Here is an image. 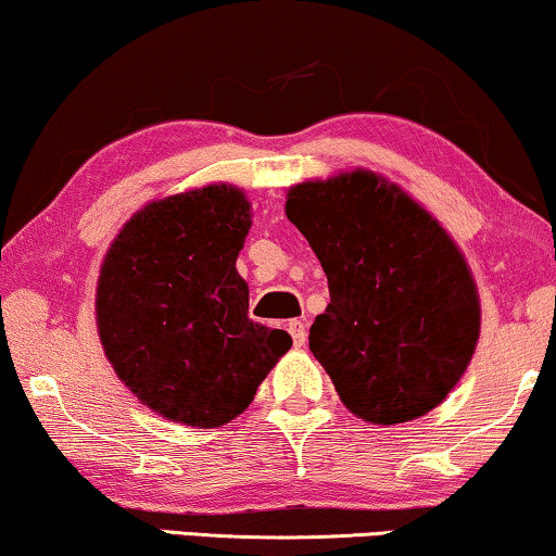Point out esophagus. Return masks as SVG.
Returning a JSON list of instances; mask_svg holds the SVG:
<instances>
[{"mask_svg": "<svg viewBox=\"0 0 556 556\" xmlns=\"http://www.w3.org/2000/svg\"><path fill=\"white\" fill-rule=\"evenodd\" d=\"M288 333H291V337H293V344H295V346L306 344L308 329H306V324L299 321V318H293V321H288Z\"/></svg>", "mask_w": 556, "mask_h": 556, "instance_id": "34e87169", "label": "esophagus"}]
</instances>
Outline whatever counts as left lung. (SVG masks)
<instances>
[{
    "mask_svg": "<svg viewBox=\"0 0 556 556\" xmlns=\"http://www.w3.org/2000/svg\"><path fill=\"white\" fill-rule=\"evenodd\" d=\"M286 217L329 280L308 346L349 413L400 425L435 409L481 337L476 278L445 227L369 169L288 187Z\"/></svg>",
    "mask_w": 556,
    "mask_h": 556,
    "instance_id": "left-lung-1",
    "label": "left lung"
}]
</instances>
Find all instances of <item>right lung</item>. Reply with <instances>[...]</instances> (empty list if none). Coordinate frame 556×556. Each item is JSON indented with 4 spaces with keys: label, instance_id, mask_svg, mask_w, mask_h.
<instances>
[{
    "label": "right lung",
    "instance_id": "right-lung-1",
    "mask_svg": "<svg viewBox=\"0 0 556 556\" xmlns=\"http://www.w3.org/2000/svg\"><path fill=\"white\" fill-rule=\"evenodd\" d=\"M250 225L245 192L215 181L143 204L103 255L96 326L105 359L166 420L223 428L293 344L248 316L235 263Z\"/></svg>",
    "mask_w": 556,
    "mask_h": 556
}]
</instances>
